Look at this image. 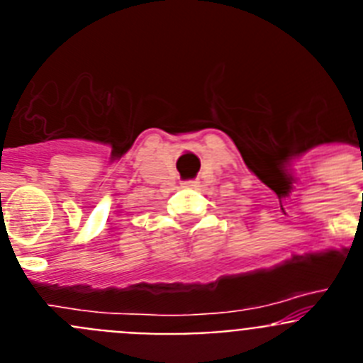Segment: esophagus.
Wrapping results in <instances>:
<instances>
[{"label":"esophagus","instance_id":"34e87169","mask_svg":"<svg viewBox=\"0 0 363 363\" xmlns=\"http://www.w3.org/2000/svg\"><path fill=\"white\" fill-rule=\"evenodd\" d=\"M198 185H200V182H196V179H189V182H184V184H182V187H185V189H196Z\"/></svg>","mask_w":363,"mask_h":363}]
</instances>
